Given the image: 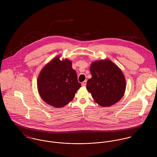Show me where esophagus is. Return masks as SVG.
Here are the masks:
<instances>
[{"mask_svg":"<svg viewBox=\"0 0 157 157\" xmlns=\"http://www.w3.org/2000/svg\"><path fill=\"white\" fill-rule=\"evenodd\" d=\"M86 80H85L83 82H82V86H85L86 85Z\"/></svg>","mask_w":157,"mask_h":157,"instance_id":"34e87169","label":"esophagus"}]
</instances>
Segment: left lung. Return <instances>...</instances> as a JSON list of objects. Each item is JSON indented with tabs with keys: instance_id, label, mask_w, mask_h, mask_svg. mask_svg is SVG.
I'll return each instance as SVG.
<instances>
[{
	"instance_id": "obj_1",
	"label": "left lung",
	"mask_w": 157,
	"mask_h": 157,
	"mask_svg": "<svg viewBox=\"0 0 157 157\" xmlns=\"http://www.w3.org/2000/svg\"><path fill=\"white\" fill-rule=\"evenodd\" d=\"M90 69L92 78L88 80L86 88L95 101L104 107L118 102L126 89L121 69L109 60L94 62Z\"/></svg>"
}]
</instances>
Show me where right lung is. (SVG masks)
<instances>
[{
  "mask_svg": "<svg viewBox=\"0 0 157 157\" xmlns=\"http://www.w3.org/2000/svg\"><path fill=\"white\" fill-rule=\"evenodd\" d=\"M80 87L72 62L67 59L60 60L59 56L42 69L37 80L41 98L56 108L63 107L72 101Z\"/></svg>",
  "mask_w": 157,
  "mask_h": 157,
  "instance_id": "1",
  "label": "right lung"
}]
</instances>
